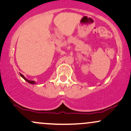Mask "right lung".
I'll use <instances>...</instances> for the list:
<instances>
[{"mask_svg": "<svg viewBox=\"0 0 131 131\" xmlns=\"http://www.w3.org/2000/svg\"><path fill=\"white\" fill-rule=\"evenodd\" d=\"M19 74H20V76H21V77L23 78L24 79H25V81H27V82H28V83H29V84H36V82L35 81H29V80H28V79H27L25 77V76H23V75L22 74H21V73H19Z\"/></svg>", "mask_w": 131, "mask_h": 131, "instance_id": "obj_1", "label": "right lung"}]
</instances>
